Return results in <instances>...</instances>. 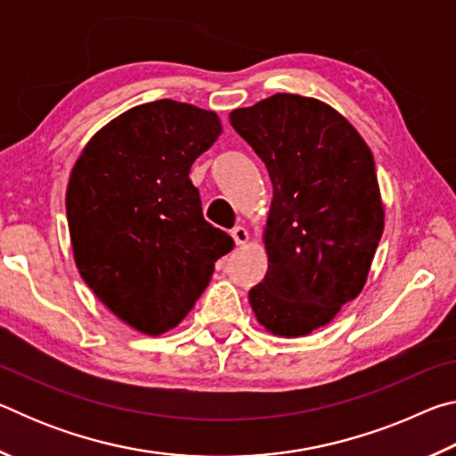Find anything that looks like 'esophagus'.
<instances>
[{
    "label": "esophagus",
    "mask_w": 456,
    "mask_h": 456,
    "mask_svg": "<svg viewBox=\"0 0 456 456\" xmlns=\"http://www.w3.org/2000/svg\"><path fill=\"white\" fill-rule=\"evenodd\" d=\"M231 237H233V241L237 245H245L247 239H249V233H247V229L243 225H235L231 229Z\"/></svg>",
    "instance_id": "34e87169"
}]
</instances>
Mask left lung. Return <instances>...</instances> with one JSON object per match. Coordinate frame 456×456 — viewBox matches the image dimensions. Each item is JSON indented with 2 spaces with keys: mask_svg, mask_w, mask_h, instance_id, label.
Returning <instances> with one entry per match:
<instances>
[{
  "mask_svg": "<svg viewBox=\"0 0 456 456\" xmlns=\"http://www.w3.org/2000/svg\"><path fill=\"white\" fill-rule=\"evenodd\" d=\"M229 120L273 184L269 267L249 304L272 334L307 336L366 283L384 231L374 157L358 130L315 98L273 94Z\"/></svg>",
  "mask_w": 456,
  "mask_h": 456,
  "instance_id": "left-lung-1",
  "label": "left lung"
}]
</instances>
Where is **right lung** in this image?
<instances>
[{"instance_id":"add662e5","label":"right lung","mask_w":456,"mask_h":456,"mask_svg":"<svg viewBox=\"0 0 456 456\" xmlns=\"http://www.w3.org/2000/svg\"><path fill=\"white\" fill-rule=\"evenodd\" d=\"M219 117L157 100L108 122L72 168L66 215L82 280L117 318L149 336L175 328L233 239L203 217L191 167Z\"/></svg>"}]
</instances>
